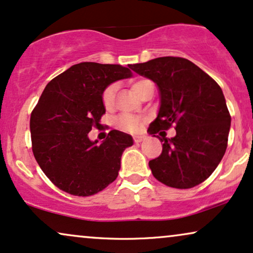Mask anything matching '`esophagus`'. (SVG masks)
<instances>
[{
    "label": "esophagus",
    "instance_id": "34e87169",
    "mask_svg": "<svg viewBox=\"0 0 253 253\" xmlns=\"http://www.w3.org/2000/svg\"><path fill=\"white\" fill-rule=\"evenodd\" d=\"M145 139H146V136H142V135L133 136V141H135V143H141L143 141H145Z\"/></svg>",
    "mask_w": 253,
    "mask_h": 253
}]
</instances>
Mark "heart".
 <instances>
[{
	"instance_id": "heart-1",
	"label": "heart",
	"mask_w": 253,
	"mask_h": 253,
	"mask_svg": "<svg viewBox=\"0 0 253 253\" xmlns=\"http://www.w3.org/2000/svg\"><path fill=\"white\" fill-rule=\"evenodd\" d=\"M145 81L146 80L138 81V82H136L135 84H133V85H132L133 91H135L136 93H138L139 89H141V86H142V84L144 83ZM117 89H118L117 84L112 83L109 86H107L104 91H103L102 102H103V105H104V107L107 109H111L112 107H114L115 98H116ZM115 123H116L118 129L124 130V131L135 132L139 129V126H141L142 118L136 116V115H132V114H122L116 118V120H115Z\"/></svg>"
}]
</instances>
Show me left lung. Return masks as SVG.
I'll use <instances>...</instances> for the list:
<instances>
[{
	"label": "left lung",
	"mask_w": 253,
	"mask_h": 253,
	"mask_svg": "<svg viewBox=\"0 0 253 253\" xmlns=\"http://www.w3.org/2000/svg\"><path fill=\"white\" fill-rule=\"evenodd\" d=\"M131 69L154 81L161 107L148 131L160 133L163 150L149 162L156 179L176 189H190L211 176L227 146L231 116L222 89L201 68L182 57H158ZM173 124L176 136L165 137Z\"/></svg>",
	"instance_id": "left-lung-1"
}]
</instances>
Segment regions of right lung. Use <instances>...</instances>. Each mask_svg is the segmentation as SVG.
<instances>
[{"instance_id":"add662e5","label":"right lung","mask_w":253,"mask_h":253,"mask_svg":"<svg viewBox=\"0 0 253 253\" xmlns=\"http://www.w3.org/2000/svg\"><path fill=\"white\" fill-rule=\"evenodd\" d=\"M120 64L82 62L46 84L30 116L33 152L45 176L62 191L95 195L117 178L121 157L132 137L111 130L102 143L88 133L105 108L102 95L116 81L132 76Z\"/></svg>"}]
</instances>
